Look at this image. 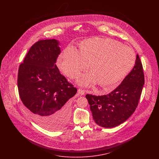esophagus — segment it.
<instances>
[{"mask_svg": "<svg viewBox=\"0 0 159 159\" xmlns=\"http://www.w3.org/2000/svg\"><path fill=\"white\" fill-rule=\"evenodd\" d=\"M77 92H78V93H79L80 95H84V93H85V91L83 90V89H79Z\"/></svg>", "mask_w": 159, "mask_h": 159, "instance_id": "34e87169", "label": "esophagus"}]
</instances>
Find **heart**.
Returning a JSON list of instances; mask_svg holds the SVG:
<instances>
[{
	"label": "heart",
	"mask_w": 159,
	"mask_h": 159,
	"mask_svg": "<svg viewBox=\"0 0 159 159\" xmlns=\"http://www.w3.org/2000/svg\"><path fill=\"white\" fill-rule=\"evenodd\" d=\"M135 61L136 55L132 48L113 39L101 38L84 40L80 50L68 46L58 58L60 67L71 77L91 64L92 73L80 75L78 82L84 86L98 83L102 88L110 87L128 75Z\"/></svg>",
	"instance_id": "obj_1"
}]
</instances>
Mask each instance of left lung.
<instances>
[{
	"label": "left lung",
	"mask_w": 159,
	"mask_h": 159,
	"mask_svg": "<svg viewBox=\"0 0 159 159\" xmlns=\"http://www.w3.org/2000/svg\"><path fill=\"white\" fill-rule=\"evenodd\" d=\"M144 84L143 65L137 54L134 68L116 89L102 96L86 95L95 122L111 128L128 119L137 107Z\"/></svg>",
	"instance_id": "1"
}]
</instances>
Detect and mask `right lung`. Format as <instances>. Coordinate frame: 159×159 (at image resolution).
Segmentation results:
<instances>
[{"mask_svg":"<svg viewBox=\"0 0 159 159\" xmlns=\"http://www.w3.org/2000/svg\"><path fill=\"white\" fill-rule=\"evenodd\" d=\"M56 39L35 43L20 66V97L32 120L49 130L63 128L70 115L68 100L77 92L60 72L55 63L60 54Z\"/></svg>","mask_w":159,"mask_h":159,"instance_id":"add662e5","label":"right lung"}]
</instances>
